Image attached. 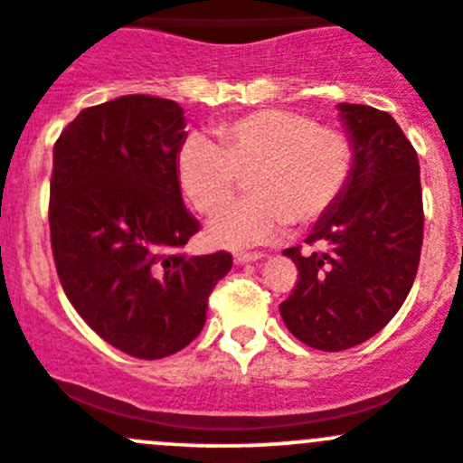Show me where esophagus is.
Listing matches in <instances>:
<instances>
[{"mask_svg": "<svg viewBox=\"0 0 463 463\" xmlns=\"http://www.w3.org/2000/svg\"><path fill=\"white\" fill-rule=\"evenodd\" d=\"M264 255L262 253H235L232 255V260H235V264H246V262H258V260H262Z\"/></svg>", "mask_w": 463, "mask_h": 463, "instance_id": "34e87169", "label": "esophagus"}]
</instances>
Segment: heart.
<instances>
[{"label":"heart","mask_w":463,"mask_h":463,"mask_svg":"<svg viewBox=\"0 0 463 463\" xmlns=\"http://www.w3.org/2000/svg\"><path fill=\"white\" fill-rule=\"evenodd\" d=\"M219 145L192 133L176 156L183 194L201 214H213L249 176L250 196L210 222L222 246L269 241L287 223L312 226L341 201L355 174L348 133L321 127L303 112L258 110L217 127Z\"/></svg>","instance_id":"1"}]
</instances>
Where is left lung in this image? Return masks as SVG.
Masks as SVG:
<instances>
[{"label":"left lung","mask_w":463,"mask_h":463,"mask_svg":"<svg viewBox=\"0 0 463 463\" xmlns=\"http://www.w3.org/2000/svg\"><path fill=\"white\" fill-rule=\"evenodd\" d=\"M355 145V174L307 235L326 250L294 260L298 282L280 317L291 335L317 351H345L378 335L414 285L423 246V192L414 146L389 112L339 103Z\"/></svg>","instance_id":"1"}]
</instances>
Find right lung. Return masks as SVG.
<instances>
[{
	"instance_id": "right-lung-1",
	"label": "right lung",
	"mask_w": 463,
	"mask_h": 463,
	"mask_svg": "<svg viewBox=\"0 0 463 463\" xmlns=\"http://www.w3.org/2000/svg\"><path fill=\"white\" fill-rule=\"evenodd\" d=\"M183 108L127 94L85 108L53 145L49 231L67 298L101 339L140 360L185 348L232 255H183L199 222L183 205Z\"/></svg>"
}]
</instances>
